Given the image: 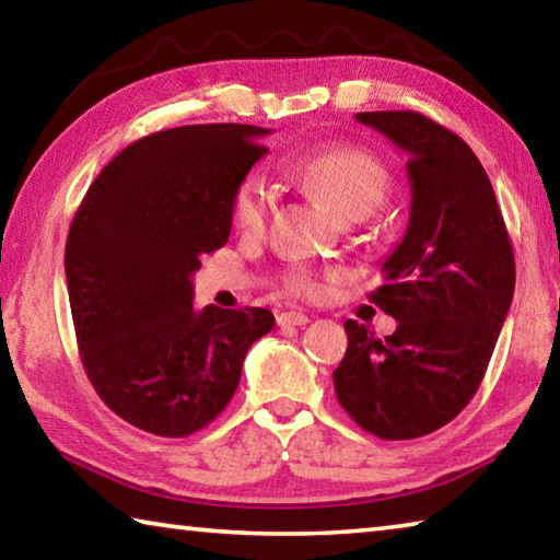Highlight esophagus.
I'll return each instance as SVG.
<instances>
[{
	"label": "esophagus",
	"mask_w": 560,
	"mask_h": 560,
	"mask_svg": "<svg viewBox=\"0 0 560 560\" xmlns=\"http://www.w3.org/2000/svg\"><path fill=\"white\" fill-rule=\"evenodd\" d=\"M308 320L311 318L306 314H299V311H283V314L277 316V324L281 328H287V326H306Z\"/></svg>",
	"instance_id": "obj_1"
}]
</instances>
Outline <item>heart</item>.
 Segmentation results:
<instances>
[{"label":"heart","mask_w":560,"mask_h":560,"mask_svg":"<svg viewBox=\"0 0 560 560\" xmlns=\"http://www.w3.org/2000/svg\"><path fill=\"white\" fill-rule=\"evenodd\" d=\"M301 183L324 200L343 220H365L390 192L393 175L373 153L360 148H328L296 165ZM273 205V189L261 173H246L236 183L230 214L236 230L257 232ZM281 287L291 296H314L316 279L303 267L283 273Z\"/></svg>","instance_id":"heart-1"}]
</instances>
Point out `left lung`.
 <instances>
[{
    "label": "left lung",
    "mask_w": 560,
    "mask_h": 560,
    "mask_svg": "<svg viewBox=\"0 0 560 560\" xmlns=\"http://www.w3.org/2000/svg\"><path fill=\"white\" fill-rule=\"evenodd\" d=\"M355 118L407 153L412 205L371 293L397 328L377 338L346 320L336 397L375 438L415 440L452 422L485 381L514 299V249L494 187L457 132L415 110Z\"/></svg>",
    "instance_id": "left-lung-1"
}]
</instances>
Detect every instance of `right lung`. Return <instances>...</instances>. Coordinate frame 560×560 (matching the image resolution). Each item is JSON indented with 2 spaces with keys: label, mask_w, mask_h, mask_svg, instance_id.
Returning <instances> with one entry per match:
<instances>
[{
  "label": "right lung",
  "mask_w": 560,
  "mask_h": 560,
  "mask_svg": "<svg viewBox=\"0 0 560 560\" xmlns=\"http://www.w3.org/2000/svg\"><path fill=\"white\" fill-rule=\"evenodd\" d=\"M267 128L207 122L136 140L93 179L66 240L75 343L91 385L132 428L187 438L236 393L267 308L192 306V273L230 240L240 179Z\"/></svg>",
  "instance_id": "add662e5"
}]
</instances>
